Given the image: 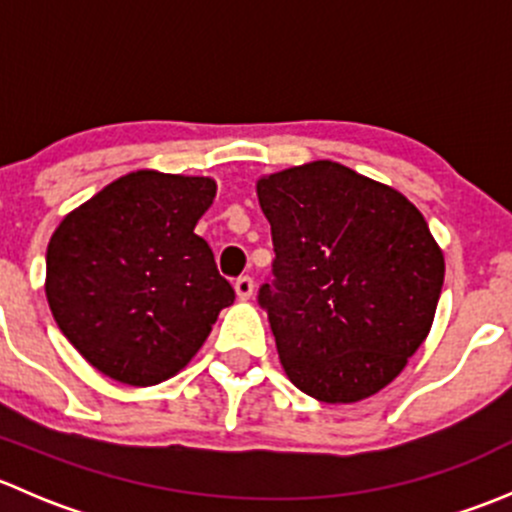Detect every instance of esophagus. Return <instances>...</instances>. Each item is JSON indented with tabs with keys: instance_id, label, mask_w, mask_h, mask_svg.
Wrapping results in <instances>:
<instances>
[{
	"instance_id": "1",
	"label": "esophagus",
	"mask_w": 512,
	"mask_h": 512,
	"mask_svg": "<svg viewBox=\"0 0 512 512\" xmlns=\"http://www.w3.org/2000/svg\"><path fill=\"white\" fill-rule=\"evenodd\" d=\"M252 292H255V282H252V277H240V280L235 282V294L240 299H250Z\"/></svg>"
}]
</instances>
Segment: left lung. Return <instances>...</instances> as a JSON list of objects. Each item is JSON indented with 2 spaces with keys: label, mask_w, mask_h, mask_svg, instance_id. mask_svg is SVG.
I'll list each match as a JSON object with an SVG mask.
<instances>
[{
  "label": "left lung",
  "mask_w": 512,
  "mask_h": 512,
  "mask_svg": "<svg viewBox=\"0 0 512 512\" xmlns=\"http://www.w3.org/2000/svg\"><path fill=\"white\" fill-rule=\"evenodd\" d=\"M275 242L262 285L287 379L324 404L379 394L431 332L446 262L421 210L334 160L257 180Z\"/></svg>",
  "instance_id": "8db88e82"
}]
</instances>
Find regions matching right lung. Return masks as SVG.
<instances>
[{
  "label": "right lung",
  "instance_id": "obj_1",
  "mask_svg": "<svg viewBox=\"0 0 512 512\" xmlns=\"http://www.w3.org/2000/svg\"><path fill=\"white\" fill-rule=\"evenodd\" d=\"M218 183L133 170L71 210L46 247V302L96 371L156 386L188 366L235 302L195 225Z\"/></svg>",
  "mask_w": 512,
  "mask_h": 512
}]
</instances>
